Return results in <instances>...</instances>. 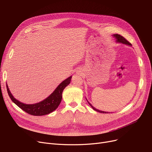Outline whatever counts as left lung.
<instances>
[{
	"label": "left lung",
	"instance_id": "8db88e82",
	"mask_svg": "<svg viewBox=\"0 0 152 152\" xmlns=\"http://www.w3.org/2000/svg\"><path fill=\"white\" fill-rule=\"evenodd\" d=\"M114 37L117 39V42H118V43H123V44H125V45H130V46H132V44L130 43V42H129L126 39H125L124 37H123L122 36H121V35H118V34H114ZM88 103H89V104L91 105V107L94 110H96V111H97V112H99V113H106V112H104V111H101V110H98V109H96V108H94L93 106H92V105L88 102Z\"/></svg>",
	"mask_w": 152,
	"mask_h": 152
}]
</instances>
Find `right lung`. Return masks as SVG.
Returning a JSON list of instances; mask_svg holds the SVG:
<instances>
[{
	"label": "right lung",
	"instance_id": "1",
	"mask_svg": "<svg viewBox=\"0 0 152 152\" xmlns=\"http://www.w3.org/2000/svg\"><path fill=\"white\" fill-rule=\"evenodd\" d=\"M71 77V76L69 77L59 84L55 90L53 92V93L45 100L34 104H26L20 102L12 96L8 88L7 84H6V86L8 94L12 102H14L17 106L25 111V113L35 116L44 115L52 113L59 106L62 99L63 91L70 83Z\"/></svg>",
	"mask_w": 152,
	"mask_h": 152
}]
</instances>
